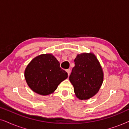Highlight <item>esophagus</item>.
<instances>
[{"label": "esophagus", "mask_w": 129, "mask_h": 129, "mask_svg": "<svg viewBox=\"0 0 129 129\" xmlns=\"http://www.w3.org/2000/svg\"><path fill=\"white\" fill-rule=\"evenodd\" d=\"M66 71L67 73H68V76H69L70 73V69H67V70H66Z\"/></svg>", "instance_id": "obj_1"}]
</instances>
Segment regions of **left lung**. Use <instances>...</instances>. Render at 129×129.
Instances as JSON below:
<instances>
[{"instance_id": "8db88e82", "label": "left lung", "mask_w": 129, "mask_h": 129, "mask_svg": "<svg viewBox=\"0 0 129 129\" xmlns=\"http://www.w3.org/2000/svg\"><path fill=\"white\" fill-rule=\"evenodd\" d=\"M69 80L79 99L87 100L94 96L103 81V70L96 56L91 53L77 54Z\"/></svg>"}]
</instances>
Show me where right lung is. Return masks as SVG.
Here are the masks:
<instances>
[{
    "mask_svg": "<svg viewBox=\"0 0 129 129\" xmlns=\"http://www.w3.org/2000/svg\"><path fill=\"white\" fill-rule=\"evenodd\" d=\"M24 77L29 87L40 95H48L68 78V73L52 54H43L34 58L26 67Z\"/></svg>",
    "mask_w": 129,
    "mask_h": 129,
    "instance_id": "obj_1",
    "label": "right lung"
}]
</instances>
